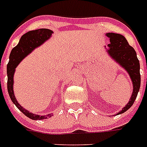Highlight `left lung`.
I'll return each mask as SVG.
<instances>
[{"label": "left lung", "mask_w": 147, "mask_h": 147, "mask_svg": "<svg viewBox=\"0 0 147 147\" xmlns=\"http://www.w3.org/2000/svg\"><path fill=\"white\" fill-rule=\"evenodd\" d=\"M107 36L110 38L111 42L109 44L110 47L108 51L109 54L128 72L133 83V92L130 101L126 107L122 109L121 112L118 113L121 114L131 107L137 97L141 83L140 64L136 52L131 46L129 45L127 40L123 35L116 33H108Z\"/></svg>", "instance_id": "8db88e82"}]
</instances>
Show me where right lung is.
<instances>
[{
  "label": "right lung",
  "instance_id": "obj_1",
  "mask_svg": "<svg viewBox=\"0 0 147 147\" xmlns=\"http://www.w3.org/2000/svg\"><path fill=\"white\" fill-rule=\"evenodd\" d=\"M53 33L52 31L49 29L41 28L34 31H30L27 32L22 36L20 42L12 49L9 56V62L7 65V75H8V82H7V87L9 96L14 103V105L17 107L19 110L22 112L26 116L32 119H44L51 115H37L32 114L28 111H27L22 106L19 105L16 100L14 93H13V75L15 72L16 67L20 62L22 59L38 46H40L47 39H48Z\"/></svg>",
  "mask_w": 147,
  "mask_h": 147
}]
</instances>
